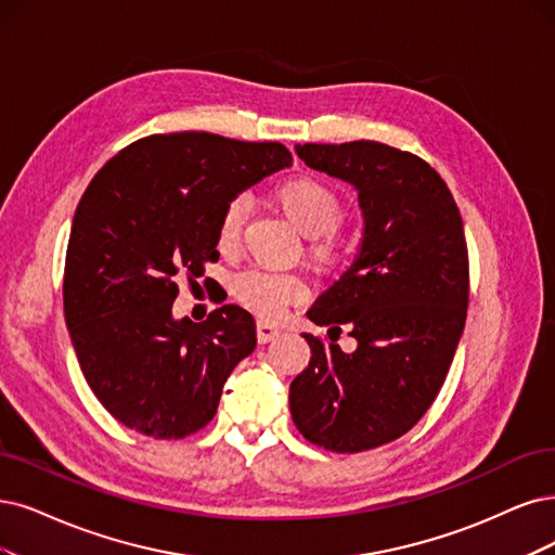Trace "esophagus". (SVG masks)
Listing matches in <instances>:
<instances>
[{
	"label": "esophagus",
	"instance_id": "obj_1",
	"mask_svg": "<svg viewBox=\"0 0 555 555\" xmlns=\"http://www.w3.org/2000/svg\"><path fill=\"white\" fill-rule=\"evenodd\" d=\"M256 332H258V340H260V343H270V340H274V338H279V336H281V330H279V326H276V324H272V322H264V320H260V322H258Z\"/></svg>",
	"mask_w": 555,
	"mask_h": 555
}]
</instances>
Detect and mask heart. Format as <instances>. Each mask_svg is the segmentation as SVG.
<instances>
[{
  "instance_id": "1",
  "label": "heart",
  "mask_w": 555,
  "mask_h": 555,
  "mask_svg": "<svg viewBox=\"0 0 555 555\" xmlns=\"http://www.w3.org/2000/svg\"><path fill=\"white\" fill-rule=\"evenodd\" d=\"M276 198L285 217L293 221L295 229L306 237L318 240L311 244V256L322 264L334 262L336 244L330 240V233L338 229L345 215L340 196L326 182L313 176H299L283 182ZM242 225H244V203L235 198L225 205L219 219L217 244L221 251H231L237 244ZM304 293L306 288L301 279L293 274L249 270V272H242L233 281L235 299L264 320L279 318L285 306L304 297Z\"/></svg>"
}]
</instances>
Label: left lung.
I'll use <instances>...</instances> for the list:
<instances>
[{"label":"left lung","instance_id":"obj_1","mask_svg":"<svg viewBox=\"0 0 555 555\" xmlns=\"http://www.w3.org/2000/svg\"><path fill=\"white\" fill-rule=\"evenodd\" d=\"M311 169L350 182L363 210L354 264L309 309L332 343L304 334L309 367L291 384L306 441L363 453L409 433L439 396L468 306V251L457 203L425 159L379 141L304 143ZM343 328L358 340L345 356Z\"/></svg>","mask_w":555,"mask_h":555}]
</instances>
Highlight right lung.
Segmentation results:
<instances>
[{
    "instance_id": "right-lung-1",
    "label": "right lung",
    "mask_w": 555,
    "mask_h": 555,
    "mask_svg": "<svg viewBox=\"0 0 555 555\" xmlns=\"http://www.w3.org/2000/svg\"><path fill=\"white\" fill-rule=\"evenodd\" d=\"M291 162L276 141L173 132L130 143L91 180L73 217L64 313L81 373L118 423L171 441L217 414L256 324L235 304L173 320L178 283L219 260L225 205Z\"/></svg>"
}]
</instances>
